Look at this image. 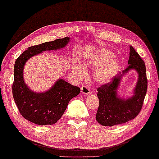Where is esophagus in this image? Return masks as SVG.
<instances>
[{
	"label": "esophagus",
	"instance_id": "1",
	"mask_svg": "<svg viewBox=\"0 0 159 159\" xmlns=\"http://www.w3.org/2000/svg\"><path fill=\"white\" fill-rule=\"evenodd\" d=\"M81 93L82 94L88 95L90 93V89L87 87V86L83 85L81 87Z\"/></svg>",
	"mask_w": 159,
	"mask_h": 159
}]
</instances>
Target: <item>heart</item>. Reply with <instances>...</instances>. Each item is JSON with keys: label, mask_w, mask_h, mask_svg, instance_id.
Here are the masks:
<instances>
[{"label": "heart", "mask_w": 159, "mask_h": 159, "mask_svg": "<svg viewBox=\"0 0 159 159\" xmlns=\"http://www.w3.org/2000/svg\"><path fill=\"white\" fill-rule=\"evenodd\" d=\"M114 57V54L107 49L98 51L96 54L91 55L87 57L85 65L94 68H99L96 72V80L100 83H105L112 79L118 66L117 61H111ZM76 77L79 79L83 78L86 75L84 68L77 66L75 69Z\"/></svg>", "instance_id": "heart-1"}]
</instances>
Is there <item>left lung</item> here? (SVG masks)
Wrapping results in <instances>:
<instances>
[{"instance_id": "left-lung-1", "label": "left lung", "mask_w": 159, "mask_h": 159, "mask_svg": "<svg viewBox=\"0 0 159 159\" xmlns=\"http://www.w3.org/2000/svg\"><path fill=\"white\" fill-rule=\"evenodd\" d=\"M126 69L123 75L131 69H135L139 74L134 95L131 98L122 99L117 96V89L122 75L112 78L110 82L97 88L99 105L96 119L101 125L113 126L122 124L132 120L139 115L143 107L148 89L145 62L136 52L132 46L130 47L129 58Z\"/></svg>"}]
</instances>
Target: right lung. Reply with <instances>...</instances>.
<instances>
[{
	"mask_svg": "<svg viewBox=\"0 0 159 159\" xmlns=\"http://www.w3.org/2000/svg\"><path fill=\"white\" fill-rule=\"evenodd\" d=\"M69 38L55 39L52 42L28 47L17 57L14 63L12 94L22 116L35 124L52 125L60 120L69 101L80 93V88L60 79L48 91L43 93L32 92L23 80V66L30 57L42 51L64 47Z\"/></svg>",
	"mask_w": 159,
	"mask_h": 159,
	"instance_id": "obj_1",
	"label": "right lung"
}]
</instances>
